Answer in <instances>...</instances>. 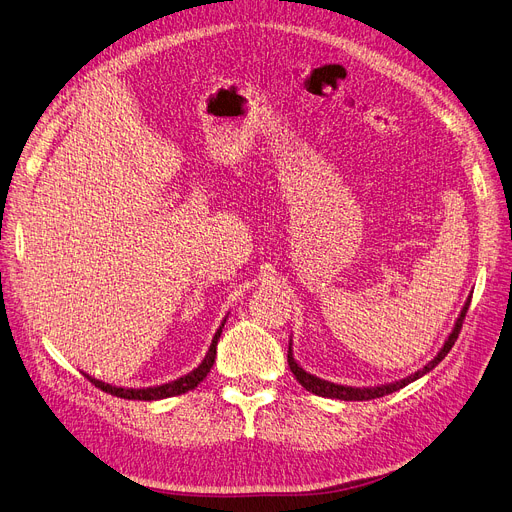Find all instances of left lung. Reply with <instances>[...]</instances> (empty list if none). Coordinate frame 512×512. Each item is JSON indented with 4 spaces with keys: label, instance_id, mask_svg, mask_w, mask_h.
Wrapping results in <instances>:
<instances>
[{
    "label": "left lung",
    "instance_id": "1",
    "mask_svg": "<svg viewBox=\"0 0 512 512\" xmlns=\"http://www.w3.org/2000/svg\"><path fill=\"white\" fill-rule=\"evenodd\" d=\"M469 305H471V295H469V299L464 301V305H462V309H460V314H458V318H456V322H454V326H452V332L448 335L446 343H443L441 349L437 351L435 358H433L427 366H422V368L416 370L414 374L406 376V379H399V381L385 383V385H376V387H349V385H339V383L324 381V379H320V376L311 374V372H307L305 368L299 366V362L295 360V355H293V337H291V343H288V366H291V370H293V374H295V379L301 383V387H305L307 391H311L314 395H320V397L343 399V402H364V399H376V397L389 395V393H393V391H399V389H404L406 385L414 383L416 379H420V376H425V374L431 372L443 358H446V355H448L450 349H452V345H454L456 339H458V332H460V328H462V322H464L466 309H469Z\"/></svg>",
    "mask_w": 512,
    "mask_h": 512
}]
</instances>
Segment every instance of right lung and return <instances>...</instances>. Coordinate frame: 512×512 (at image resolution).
Listing matches in <instances>:
<instances>
[{
	"mask_svg": "<svg viewBox=\"0 0 512 512\" xmlns=\"http://www.w3.org/2000/svg\"><path fill=\"white\" fill-rule=\"evenodd\" d=\"M228 316L221 320V326L215 330V337L211 341V347L207 351V355L203 358V362L198 364L194 370H190L188 374L180 376V379L175 381H169V383H163V385H154V387H117V385H110V383H104V381H98L94 379V376L85 374L87 379H90L98 389L110 393V395H117V397H123V399H140V402H154V399H165V397H173V395H182V393H188L192 391L194 387L201 385L205 379L209 370L213 368L215 364V355H217V341L221 337V328H224Z\"/></svg>",
	"mask_w": 512,
	"mask_h": 512,
	"instance_id": "add662e5",
	"label": "right lung"
}]
</instances>
